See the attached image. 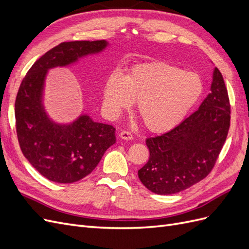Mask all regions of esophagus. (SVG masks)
Segmentation results:
<instances>
[{"label": "esophagus", "instance_id": "34e87169", "mask_svg": "<svg viewBox=\"0 0 249 249\" xmlns=\"http://www.w3.org/2000/svg\"><path fill=\"white\" fill-rule=\"evenodd\" d=\"M119 137L124 139V140H132L133 139V135L129 131H123L119 134Z\"/></svg>", "mask_w": 249, "mask_h": 249}]
</instances>
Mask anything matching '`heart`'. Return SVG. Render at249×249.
Masks as SVG:
<instances>
[{"label":"heart","mask_w":249,"mask_h":249,"mask_svg":"<svg viewBox=\"0 0 249 249\" xmlns=\"http://www.w3.org/2000/svg\"><path fill=\"white\" fill-rule=\"evenodd\" d=\"M202 93L203 82L197 73L156 61L135 65L125 76L110 73L103 104L110 115L117 116L137 102V114L145 129L165 133L183 122Z\"/></svg>","instance_id":"b5f03b06"}]
</instances>
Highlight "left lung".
Wrapping results in <instances>:
<instances>
[{
    "label": "left lung",
    "mask_w": 249,
    "mask_h": 249,
    "mask_svg": "<svg viewBox=\"0 0 249 249\" xmlns=\"http://www.w3.org/2000/svg\"><path fill=\"white\" fill-rule=\"evenodd\" d=\"M230 122L228 90L215 67L211 92L198 110L171 131L145 140L149 159L138 170L141 183L156 194L166 195L200 182L214 167Z\"/></svg>",
    "instance_id": "8db88e82"
}]
</instances>
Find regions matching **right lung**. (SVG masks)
<instances>
[{"label": "right lung", "mask_w": 249, "mask_h": 249, "mask_svg": "<svg viewBox=\"0 0 249 249\" xmlns=\"http://www.w3.org/2000/svg\"><path fill=\"white\" fill-rule=\"evenodd\" d=\"M108 46L106 40L60 43L37 60L21 81L16 100L19 146L32 166L52 182L71 184L88 176L116 137L115 127L95 123L87 114L70 124L52 120L43 105L48 71L99 54Z\"/></svg>", "instance_id": "obj_1"}]
</instances>
